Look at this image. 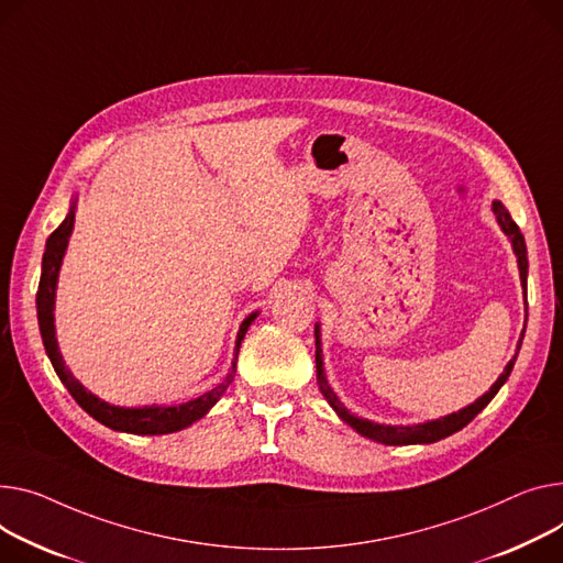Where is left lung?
Masks as SVG:
<instances>
[{
    "label": "left lung",
    "instance_id": "1",
    "mask_svg": "<svg viewBox=\"0 0 563 563\" xmlns=\"http://www.w3.org/2000/svg\"><path fill=\"white\" fill-rule=\"evenodd\" d=\"M494 212H496V219L503 227L505 235L511 240L514 244V253L518 257V269H520V280H522V287H526V280H528V249H526V238H522L520 229L516 227V221L511 219L509 210L500 203V201H494ZM522 334H526V328H522ZM522 334H520V342H522ZM314 336H317V383H319V389L323 394V398L330 402V407L340 415L342 421H346L351 428H355L362 437H368L373 441H380V443H387V445H409V443H434L443 437H451L453 432L462 430L464 426H468L479 411L492 402V398L498 394V389L505 385V380L509 378V373L514 368V362H516V355L514 360L505 366L503 376L496 380V385L486 391L484 396H479L473 405L455 411V415H448L443 419H437V421H428V423H421V426H380V423H371L366 419H357L353 417L351 411L340 402V398L334 396V391L328 387V380L323 376V362H321V344H319V328H314ZM520 342H518V351H520Z\"/></svg>",
    "mask_w": 563,
    "mask_h": 563
}]
</instances>
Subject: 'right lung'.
<instances>
[{
  "label": "right lung",
  "instance_id": "1",
  "mask_svg": "<svg viewBox=\"0 0 563 563\" xmlns=\"http://www.w3.org/2000/svg\"><path fill=\"white\" fill-rule=\"evenodd\" d=\"M74 227V206L69 210V214L63 219L60 227L49 235L47 240V249L43 255V274H41V285H37V294H35V308H37V325H41V334H43V344L45 351L52 360L54 371L58 373L60 383L67 387V391L71 394V398L77 400L92 419H97L99 423H103L110 430H120V432H131V434H169L176 430H183L187 426H192L195 421H199L201 417L208 415V409L223 396V391L229 389V385L235 378V364H238V353H240V344L244 340V334L251 325V321L257 314H251L244 319V323L240 325L238 332V344H235V357H233V366L231 373L227 376L221 385H217L214 389H210L208 394L187 400L183 405H174V407H115L108 405L103 400H99L97 396H92L71 373L65 368V362L58 353V344H56V332H54V296H56V280H58V269L63 262V253L67 246V238L71 233Z\"/></svg>",
  "mask_w": 563,
  "mask_h": 563
}]
</instances>
